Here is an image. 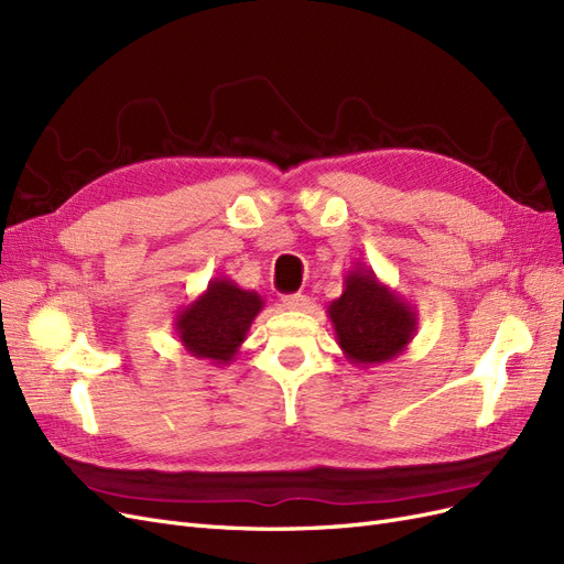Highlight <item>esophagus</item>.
I'll return each mask as SVG.
<instances>
[{
    "mask_svg": "<svg viewBox=\"0 0 564 564\" xmlns=\"http://www.w3.org/2000/svg\"><path fill=\"white\" fill-rule=\"evenodd\" d=\"M311 299L305 294H289V296H282V305L286 311H305L308 308Z\"/></svg>",
    "mask_w": 564,
    "mask_h": 564,
    "instance_id": "obj_1",
    "label": "esophagus"
}]
</instances>
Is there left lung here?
Here are the masks:
<instances>
[{
	"label": "left lung",
	"mask_w": 564,
	"mask_h": 564,
	"mask_svg": "<svg viewBox=\"0 0 564 564\" xmlns=\"http://www.w3.org/2000/svg\"><path fill=\"white\" fill-rule=\"evenodd\" d=\"M336 344L355 367L383 365L406 350L419 329V313L371 268L355 263L344 278V294L327 308Z\"/></svg>",
	"instance_id": "1"
}]
</instances>
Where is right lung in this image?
<instances>
[{
    "label": "right lung",
    "instance_id": "obj_1",
    "mask_svg": "<svg viewBox=\"0 0 564 564\" xmlns=\"http://www.w3.org/2000/svg\"><path fill=\"white\" fill-rule=\"evenodd\" d=\"M263 305L259 292H249L220 275L209 280L195 301L183 305L174 317V329L181 346L193 357L226 367L240 352Z\"/></svg>",
    "mask_w": 564,
    "mask_h": 564
}]
</instances>
